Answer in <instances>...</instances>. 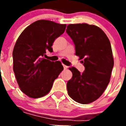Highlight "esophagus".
I'll use <instances>...</instances> for the list:
<instances>
[{
    "mask_svg": "<svg viewBox=\"0 0 126 126\" xmlns=\"http://www.w3.org/2000/svg\"><path fill=\"white\" fill-rule=\"evenodd\" d=\"M63 67H64V69H67L68 68V66H67L66 65H64V64H63Z\"/></svg>",
    "mask_w": 126,
    "mask_h": 126,
    "instance_id": "1",
    "label": "esophagus"
}]
</instances>
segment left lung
I'll return each mask as SVG.
<instances>
[{
  "instance_id": "left-lung-1",
  "label": "left lung",
  "mask_w": 126,
  "mask_h": 126,
  "mask_svg": "<svg viewBox=\"0 0 126 126\" xmlns=\"http://www.w3.org/2000/svg\"><path fill=\"white\" fill-rule=\"evenodd\" d=\"M66 33L85 68L81 73L70 67L73 77L67 83V92L76 102L92 103L102 95L110 82L114 64L110 42L102 29L86 23L69 24Z\"/></svg>"
}]
</instances>
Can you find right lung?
Wrapping results in <instances>:
<instances>
[{"label":"right lung","instance_id":"obj_1","mask_svg":"<svg viewBox=\"0 0 126 126\" xmlns=\"http://www.w3.org/2000/svg\"><path fill=\"white\" fill-rule=\"evenodd\" d=\"M65 28L66 24L38 20L17 38L13 52V70L20 89L29 97L45 96L64 69L60 61L52 62L44 57L48 51L53 52V42Z\"/></svg>","mask_w":126,"mask_h":126}]
</instances>
